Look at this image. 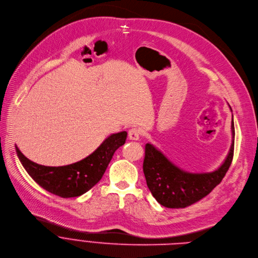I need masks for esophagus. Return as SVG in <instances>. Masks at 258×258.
I'll list each match as a JSON object with an SVG mask.
<instances>
[{"label":"esophagus","mask_w":258,"mask_h":258,"mask_svg":"<svg viewBox=\"0 0 258 258\" xmlns=\"http://www.w3.org/2000/svg\"><path fill=\"white\" fill-rule=\"evenodd\" d=\"M140 136H141V131H140L139 128L134 127L128 131V139L133 140V141H138V140L140 139Z\"/></svg>","instance_id":"34e87169"}]
</instances>
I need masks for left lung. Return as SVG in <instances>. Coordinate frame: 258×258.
I'll list each match as a JSON object with an SVG mask.
<instances>
[{"label": "left lung", "mask_w": 258, "mask_h": 258, "mask_svg": "<svg viewBox=\"0 0 258 258\" xmlns=\"http://www.w3.org/2000/svg\"><path fill=\"white\" fill-rule=\"evenodd\" d=\"M231 136V145L224 161L216 170L204 173L182 170L154 145L147 143L143 172L154 199L163 207L185 208L208 196L221 182L231 163L235 146L233 118Z\"/></svg>", "instance_id": "1"}]
</instances>
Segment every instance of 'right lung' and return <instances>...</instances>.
Wrapping results in <instances>:
<instances>
[{"label": "right lung", "mask_w": 258, "mask_h": 258, "mask_svg": "<svg viewBox=\"0 0 258 258\" xmlns=\"http://www.w3.org/2000/svg\"><path fill=\"white\" fill-rule=\"evenodd\" d=\"M125 131L110 135L85 158L62 167H46L30 160L16 146L22 167L45 190L60 198L80 197L103 177L114 152L125 143Z\"/></svg>", "instance_id": "right-lung-1"}]
</instances>
